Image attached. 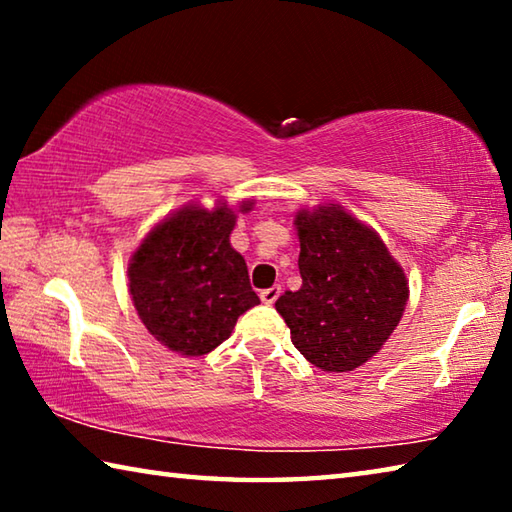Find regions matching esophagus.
<instances>
[{
  "instance_id": "1",
  "label": "esophagus",
  "mask_w": 512,
  "mask_h": 512,
  "mask_svg": "<svg viewBox=\"0 0 512 512\" xmlns=\"http://www.w3.org/2000/svg\"><path fill=\"white\" fill-rule=\"evenodd\" d=\"M280 293H282L280 287H271V289L259 291V298H262L264 305H273V302H275L277 298H280Z\"/></svg>"
}]
</instances>
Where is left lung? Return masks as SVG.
I'll list each match as a JSON object with an SVG mask.
<instances>
[{"instance_id": "1", "label": "left lung", "mask_w": 512, "mask_h": 512, "mask_svg": "<svg viewBox=\"0 0 512 512\" xmlns=\"http://www.w3.org/2000/svg\"><path fill=\"white\" fill-rule=\"evenodd\" d=\"M296 225L302 287L284 291L275 309L293 345L316 368H359L400 323L409 280L377 232L339 205L302 210Z\"/></svg>"}]
</instances>
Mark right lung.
Listing matches in <instances>:
<instances>
[{
    "label": "right lung",
    "instance_id": "right-lung-1",
    "mask_svg": "<svg viewBox=\"0 0 512 512\" xmlns=\"http://www.w3.org/2000/svg\"><path fill=\"white\" fill-rule=\"evenodd\" d=\"M253 203L244 201L239 212ZM237 214L187 205L146 235L128 266L131 296L146 329L162 345L201 357L228 339L237 318L259 305L248 266L230 246Z\"/></svg>",
    "mask_w": 512,
    "mask_h": 512
}]
</instances>
